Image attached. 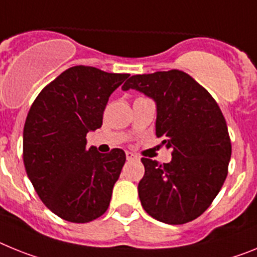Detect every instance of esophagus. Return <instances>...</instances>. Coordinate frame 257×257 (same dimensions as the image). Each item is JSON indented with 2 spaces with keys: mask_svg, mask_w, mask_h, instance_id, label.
Returning a JSON list of instances; mask_svg holds the SVG:
<instances>
[{
  "mask_svg": "<svg viewBox=\"0 0 257 257\" xmlns=\"http://www.w3.org/2000/svg\"><path fill=\"white\" fill-rule=\"evenodd\" d=\"M125 156H126V160H138V159H140V158H138L136 154L131 153V151H126Z\"/></svg>",
  "mask_w": 257,
  "mask_h": 257,
  "instance_id": "esophagus-1",
  "label": "esophagus"
}]
</instances>
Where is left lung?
I'll return each instance as SVG.
<instances>
[{
  "instance_id": "8db88e82",
  "label": "left lung",
  "mask_w": 257,
  "mask_h": 257,
  "mask_svg": "<svg viewBox=\"0 0 257 257\" xmlns=\"http://www.w3.org/2000/svg\"><path fill=\"white\" fill-rule=\"evenodd\" d=\"M121 89H135L155 102L156 137L173 150L169 163L141 159L142 207L164 224L193 221L211 206L227 175L231 144L220 107L178 70L132 76Z\"/></svg>"
}]
</instances>
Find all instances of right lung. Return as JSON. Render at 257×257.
<instances>
[{"instance_id":"add662e5","label":"right lung","mask_w":257,"mask_h":257,"mask_svg":"<svg viewBox=\"0 0 257 257\" xmlns=\"http://www.w3.org/2000/svg\"><path fill=\"white\" fill-rule=\"evenodd\" d=\"M128 77L95 67H71L42 89L27 115V175L44 204L66 221H93L110 206L125 153L86 149V135L101 128L108 98Z\"/></svg>"}]
</instances>
